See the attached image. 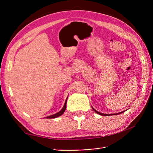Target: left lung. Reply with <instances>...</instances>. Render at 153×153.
<instances>
[{"label": "left lung", "instance_id": "obj_1", "mask_svg": "<svg viewBox=\"0 0 153 153\" xmlns=\"http://www.w3.org/2000/svg\"><path fill=\"white\" fill-rule=\"evenodd\" d=\"M92 108H93V109L94 110V111L97 113H98V114H99V115H104V116H108V115H118V114H120V113H124L125 112V111H122V112H120V113H115V114H104V113H100V112H98V111H97V110H95L93 107H92Z\"/></svg>", "mask_w": 153, "mask_h": 153}]
</instances>
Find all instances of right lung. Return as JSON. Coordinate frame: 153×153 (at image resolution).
Here are the masks:
<instances>
[{
	"label": "right lung",
	"instance_id": "right-lung-1",
	"mask_svg": "<svg viewBox=\"0 0 153 153\" xmlns=\"http://www.w3.org/2000/svg\"><path fill=\"white\" fill-rule=\"evenodd\" d=\"M68 97H67V98H66V100L65 103V105H64L63 108H62V109L60 110V111L59 112L55 113V114H53V115H52L46 117L45 118H47V119H54V118H56V117H59V116H60V115H62L63 114V113H64V112L65 111V110H66V102H67V100H68Z\"/></svg>",
	"mask_w": 153,
	"mask_h": 153
}]
</instances>
